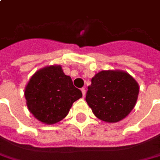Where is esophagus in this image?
Wrapping results in <instances>:
<instances>
[{
  "label": "esophagus",
  "instance_id": "esophagus-1",
  "mask_svg": "<svg viewBox=\"0 0 160 160\" xmlns=\"http://www.w3.org/2000/svg\"><path fill=\"white\" fill-rule=\"evenodd\" d=\"M81 92H82L83 97H85V95H86V88H81Z\"/></svg>",
  "mask_w": 160,
  "mask_h": 160
}]
</instances>
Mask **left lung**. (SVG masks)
<instances>
[{
	"mask_svg": "<svg viewBox=\"0 0 160 160\" xmlns=\"http://www.w3.org/2000/svg\"><path fill=\"white\" fill-rule=\"evenodd\" d=\"M138 93V83L127 72L102 70L92 79L86 101L97 118L115 123L134 108Z\"/></svg>",
	"mask_w": 160,
	"mask_h": 160,
	"instance_id": "obj_1",
	"label": "left lung"
}]
</instances>
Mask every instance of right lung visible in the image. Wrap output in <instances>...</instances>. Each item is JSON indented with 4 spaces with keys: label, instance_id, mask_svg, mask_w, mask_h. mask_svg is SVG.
Here are the masks:
<instances>
[{
    "label": "right lung",
    "instance_id": "1",
    "mask_svg": "<svg viewBox=\"0 0 160 160\" xmlns=\"http://www.w3.org/2000/svg\"><path fill=\"white\" fill-rule=\"evenodd\" d=\"M24 96L27 107L35 118L52 125L67 116L73 103L82 98V93L60 65H51L32 75Z\"/></svg>",
    "mask_w": 160,
    "mask_h": 160
}]
</instances>
